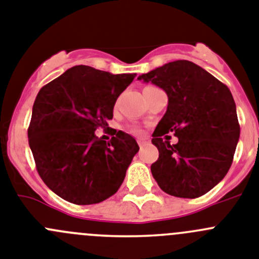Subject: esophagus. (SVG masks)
<instances>
[{
  "label": "esophagus",
  "instance_id": "1",
  "mask_svg": "<svg viewBox=\"0 0 259 259\" xmlns=\"http://www.w3.org/2000/svg\"><path fill=\"white\" fill-rule=\"evenodd\" d=\"M150 143V138H138V144L139 147L147 146V144Z\"/></svg>",
  "mask_w": 259,
  "mask_h": 259
}]
</instances>
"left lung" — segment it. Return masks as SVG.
I'll use <instances>...</instances> for the list:
<instances>
[{
    "label": "left lung",
    "mask_w": 259,
    "mask_h": 259,
    "mask_svg": "<svg viewBox=\"0 0 259 259\" xmlns=\"http://www.w3.org/2000/svg\"><path fill=\"white\" fill-rule=\"evenodd\" d=\"M167 95V109L152 134L158 150L151 171L164 192L183 199L202 196L225 178L240 137L231 92L190 60H176L139 76ZM174 132L179 143L170 145ZM165 141H163V138Z\"/></svg>",
    "instance_id": "1"
}]
</instances>
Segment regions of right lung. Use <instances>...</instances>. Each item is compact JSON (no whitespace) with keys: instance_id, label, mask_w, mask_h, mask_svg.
<instances>
[{"instance_id":"obj_1","label":"right lung","mask_w":259,"mask_h":259,"mask_svg":"<svg viewBox=\"0 0 259 259\" xmlns=\"http://www.w3.org/2000/svg\"><path fill=\"white\" fill-rule=\"evenodd\" d=\"M134 77L76 66L37 94L28 142L39 177L62 199L98 204L124 182L139 146L121 130L109 142L98 138L95 130L108 126L118 95Z\"/></svg>"}]
</instances>
